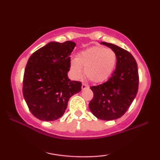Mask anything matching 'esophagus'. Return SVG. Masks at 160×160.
Returning a JSON list of instances; mask_svg holds the SVG:
<instances>
[{
	"mask_svg": "<svg viewBox=\"0 0 160 160\" xmlns=\"http://www.w3.org/2000/svg\"><path fill=\"white\" fill-rule=\"evenodd\" d=\"M81 88H82V90H84V89H88V88H89V86H88L87 84H86V83H82Z\"/></svg>",
	"mask_w": 160,
	"mask_h": 160,
	"instance_id": "1",
	"label": "esophagus"
}]
</instances>
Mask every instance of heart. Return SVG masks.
Wrapping results in <instances>:
<instances>
[{
	"label": "heart",
	"instance_id": "b5f03b06",
	"mask_svg": "<svg viewBox=\"0 0 160 160\" xmlns=\"http://www.w3.org/2000/svg\"><path fill=\"white\" fill-rule=\"evenodd\" d=\"M117 56L114 51L101 47H93L79 52L75 61L71 62V69L76 78L82 75L85 70L86 78L93 82L105 81L114 69Z\"/></svg>",
	"mask_w": 160,
	"mask_h": 160
}]
</instances>
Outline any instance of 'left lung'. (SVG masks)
Wrapping results in <instances>:
<instances>
[{"label": "left lung", "mask_w": 160, "mask_h": 160, "mask_svg": "<svg viewBox=\"0 0 160 160\" xmlns=\"http://www.w3.org/2000/svg\"><path fill=\"white\" fill-rule=\"evenodd\" d=\"M101 43L114 51L117 66L108 81L91 86L94 95L89 108L98 119L117 120L127 111L137 95L139 82L138 65L132 55L126 49L106 42Z\"/></svg>", "instance_id": "1"}]
</instances>
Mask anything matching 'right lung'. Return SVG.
<instances>
[{"label": "right lung", "instance_id": "right-lung-1", "mask_svg": "<svg viewBox=\"0 0 160 160\" xmlns=\"http://www.w3.org/2000/svg\"><path fill=\"white\" fill-rule=\"evenodd\" d=\"M75 46L73 41L50 42L35 51L27 62L23 96L32 114L40 120L62 117L70 98L81 90V82L68 77Z\"/></svg>", "mask_w": 160, "mask_h": 160}]
</instances>
